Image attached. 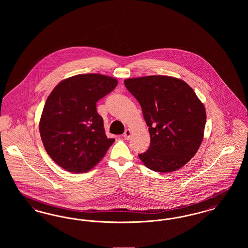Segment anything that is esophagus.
<instances>
[{
	"label": "esophagus",
	"mask_w": 248,
	"mask_h": 248,
	"mask_svg": "<svg viewBox=\"0 0 248 248\" xmlns=\"http://www.w3.org/2000/svg\"><path fill=\"white\" fill-rule=\"evenodd\" d=\"M131 135H132V132H131V130L126 129L125 131H124V133L123 137H124V140H128L130 138H131Z\"/></svg>",
	"instance_id": "1"
}]
</instances>
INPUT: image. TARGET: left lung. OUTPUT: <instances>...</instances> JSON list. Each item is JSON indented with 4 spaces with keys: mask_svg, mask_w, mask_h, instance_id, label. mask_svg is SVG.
Instances as JSON below:
<instances>
[{
    "mask_svg": "<svg viewBox=\"0 0 248 248\" xmlns=\"http://www.w3.org/2000/svg\"><path fill=\"white\" fill-rule=\"evenodd\" d=\"M140 104L151 144L139 154L149 169L166 173L186 165L203 139L206 113L203 104L184 81L162 75L124 80Z\"/></svg>",
    "mask_w": 248,
    "mask_h": 248,
    "instance_id": "8db88e82",
    "label": "left lung"
}]
</instances>
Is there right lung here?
Masks as SVG:
<instances>
[{
  "instance_id": "1",
  "label": "right lung",
  "mask_w": 248,
  "mask_h": 248,
  "mask_svg": "<svg viewBox=\"0 0 248 248\" xmlns=\"http://www.w3.org/2000/svg\"><path fill=\"white\" fill-rule=\"evenodd\" d=\"M117 84L102 74H79L60 82L49 94L39 129L46 153L60 167L87 172L115 141L107 138L96 102Z\"/></svg>"
}]
</instances>
